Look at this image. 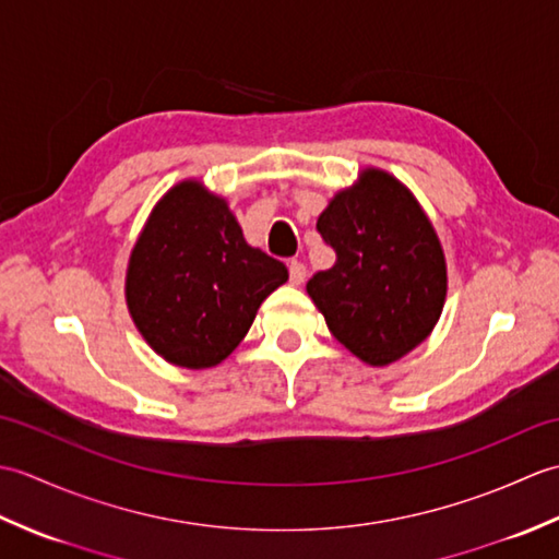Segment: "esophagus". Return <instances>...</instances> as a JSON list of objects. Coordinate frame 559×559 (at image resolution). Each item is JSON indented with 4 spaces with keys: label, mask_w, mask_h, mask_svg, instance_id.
I'll use <instances>...</instances> for the list:
<instances>
[{
    "label": "esophagus",
    "mask_w": 559,
    "mask_h": 559,
    "mask_svg": "<svg viewBox=\"0 0 559 559\" xmlns=\"http://www.w3.org/2000/svg\"><path fill=\"white\" fill-rule=\"evenodd\" d=\"M288 271H290V283H293V286H300V283L305 281V276H307V266L302 264V261L293 259L290 264H288Z\"/></svg>",
    "instance_id": "obj_1"
}]
</instances>
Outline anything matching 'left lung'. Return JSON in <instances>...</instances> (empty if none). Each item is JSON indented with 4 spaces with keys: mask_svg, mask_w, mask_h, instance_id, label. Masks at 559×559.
<instances>
[{
    "mask_svg": "<svg viewBox=\"0 0 559 559\" xmlns=\"http://www.w3.org/2000/svg\"><path fill=\"white\" fill-rule=\"evenodd\" d=\"M336 261L307 281L326 326L367 365H389L442 314L447 264L418 201L394 177L365 170L317 221Z\"/></svg>",
    "mask_w": 559,
    "mask_h": 559,
    "instance_id": "8db88e82",
    "label": "left lung"
}]
</instances>
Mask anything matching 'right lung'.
<instances>
[{
    "label": "right lung",
    "mask_w": 559,
    "mask_h": 559,
    "mask_svg": "<svg viewBox=\"0 0 559 559\" xmlns=\"http://www.w3.org/2000/svg\"><path fill=\"white\" fill-rule=\"evenodd\" d=\"M286 281V264L245 242L223 199L182 182L160 199L139 237L127 305L153 350L201 370L228 358L259 305Z\"/></svg>",
    "instance_id": "add662e5"
}]
</instances>
